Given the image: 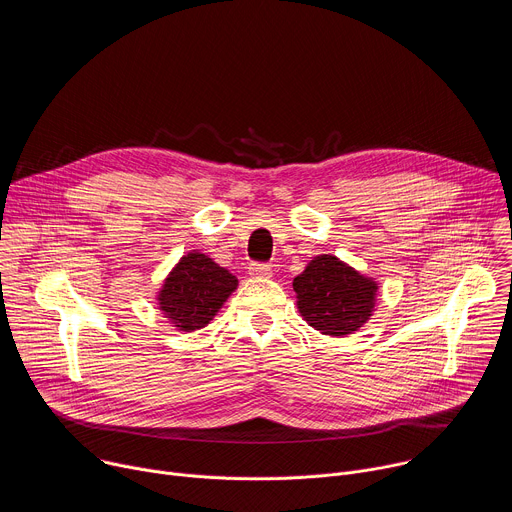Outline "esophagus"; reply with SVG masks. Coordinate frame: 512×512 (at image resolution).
I'll list each match as a JSON object with an SVG mask.
<instances>
[{"mask_svg": "<svg viewBox=\"0 0 512 512\" xmlns=\"http://www.w3.org/2000/svg\"><path fill=\"white\" fill-rule=\"evenodd\" d=\"M249 275L255 279H267L271 277V267L265 263H251L249 265Z\"/></svg>", "mask_w": 512, "mask_h": 512, "instance_id": "esophagus-1", "label": "esophagus"}]
</instances>
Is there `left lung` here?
I'll use <instances>...</instances> for the list:
<instances>
[{"instance_id":"1","label":"left lung","mask_w":512,"mask_h":512,"mask_svg":"<svg viewBox=\"0 0 512 512\" xmlns=\"http://www.w3.org/2000/svg\"><path fill=\"white\" fill-rule=\"evenodd\" d=\"M379 283L334 255L314 257L294 279L300 316L326 336H348L371 320Z\"/></svg>"}]
</instances>
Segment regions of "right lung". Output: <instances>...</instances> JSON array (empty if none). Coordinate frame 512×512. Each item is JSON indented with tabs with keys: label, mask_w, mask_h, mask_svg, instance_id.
I'll return each mask as SVG.
<instances>
[{
	"label": "right lung",
	"mask_w": 512,
	"mask_h": 512,
	"mask_svg": "<svg viewBox=\"0 0 512 512\" xmlns=\"http://www.w3.org/2000/svg\"><path fill=\"white\" fill-rule=\"evenodd\" d=\"M239 279L200 251L184 255L158 291V308L176 330L204 328L237 289Z\"/></svg>",
	"instance_id": "1"
}]
</instances>
